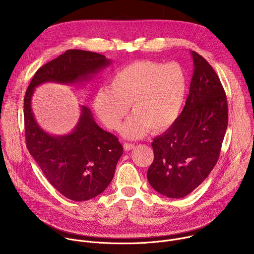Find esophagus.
<instances>
[{
    "label": "esophagus",
    "mask_w": 254,
    "mask_h": 254,
    "mask_svg": "<svg viewBox=\"0 0 254 254\" xmlns=\"http://www.w3.org/2000/svg\"><path fill=\"white\" fill-rule=\"evenodd\" d=\"M134 148V144H132V143H127V142H126V143H124V149H125V151H130V150H132Z\"/></svg>",
    "instance_id": "esophagus-1"
}]
</instances>
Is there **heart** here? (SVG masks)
<instances>
[{
    "mask_svg": "<svg viewBox=\"0 0 254 254\" xmlns=\"http://www.w3.org/2000/svg\"><path fill=\"white\" fill-rule=\"evenodd\" d=\"M187 90V76L179 64L136 61L116 72L108 88L96 91L93 108L108 128L118 130L130 104L133 115L122 132L136 138L150 129L160 133L170 128L183 111Z\"/></svg>",
    "mask_w": 254,
    "mask_h": 254,
    "instance_id": "obj_1",
    "label": "heart"
}]
</instances>
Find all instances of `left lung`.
Returning <instances> with one entry per match:
<instances>
[{"label":"left lung","mask_w":254,"mask_h":254,"mask_svg":"<svg viewBox=\"0 0 254 254\" xmlns=\"http://www.w3.org/2000/svg\"><path fill=\"white\" fill-rule=\"evenodd\" d=\"M194 69L183 112L152 142L154 162L147 177L160 194L173 199L193 192L218 161L228 125L223 86L212 66L191 51Z\"/></svg>","instance_id":"obj_1"}]
</instances>
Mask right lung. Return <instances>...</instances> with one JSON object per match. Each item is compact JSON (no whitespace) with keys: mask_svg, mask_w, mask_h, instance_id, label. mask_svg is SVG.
Wrapping results in <instances>:
<instances>
[{"mask_svg":"<svg viewBox=\"0 0 254 254\" xmlns=\"http://www.w3.org/2000/svg\"><path fill=\"white\" fill-rule=\"evenodd\" d=\"M112 60L104 55L71 49L46 63L36 72L24 98L25 136L29 153L49 183L63 196L86 201L101 194L114 179L123 155L119 138L95 123L91 111L81 105L78 123L71 132L50 134L32 112L35 88L46 82L84 85Z\"/></svg>","mask_w":254,"mask_h":254,"instance_id":"obj_1","label":"right lung"}]
</instances>
